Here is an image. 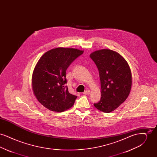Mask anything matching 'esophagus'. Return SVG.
<instances>
[{"label": "esophagus", "mask_w": 157, "mask_h": 157, "mask_svg": "<svg viewBox=\"0 0 157 157\" xmlns=\"http://www.w3.org/2000/svg\"><path fill=\"white\" fill-rule=\"evenodd\" d=\"M84 95H89L90 94V90H86L85 92H83V93Z\"/></svg>", "instance_id": "1"}]
</instances>
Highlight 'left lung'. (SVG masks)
Listing matches in <instances>:
<instances>
[{
  "label": "left lung",
  "instance_id": "8db88e82",
  "mask_svg": "<svg viewBox=\"0 0 157 157\" xmlns=\"http://www.w3.org/2000/svg\"><path fill=\"white\" fill-rule=\"evenodd\" d=\"M97 67L101 81V100L94 106L109 113L118 108L128 97L132 86L130 67L119 53L111 49L98 50L90 54Z\"/></svg>",
  "mask_w": 157,
  "mask_h": 157
}]
</instances>
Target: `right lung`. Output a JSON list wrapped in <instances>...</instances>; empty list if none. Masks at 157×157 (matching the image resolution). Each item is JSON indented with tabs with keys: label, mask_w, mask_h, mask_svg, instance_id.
I'll use <instances>...</instances> for the list:
<instances>
[{
	"label": "right lung",
	"mask_w": 157,
	"mask_h": 157,
	"mask_svg": "<svg viewBox=\"0 0 157 157\" xmlns=\"http://www.w3.org/2000/svg\"><path fill=\"white\" fill-rule=\"evenodd\" d=\"M83 51L56 48L45 53L38 60L32 77V91L37 101L50 111L63 112L71 108L77 97L70 94L66 71Z\"/></svg>",
	"instance_id": "add662e5"
}]
</instances>
